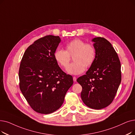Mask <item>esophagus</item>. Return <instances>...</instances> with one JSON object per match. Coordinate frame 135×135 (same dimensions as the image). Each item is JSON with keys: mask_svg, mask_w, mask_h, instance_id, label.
Listing matches in <instances>:
<instances>
[{"mask_svg": "<svg viewBox=\"0 0 135 135\" xmlns=\"http://www.w3.org/2000/svg\"><path fill=\"white\" fill-rule=\"evenodd\" d=\"M73 81H74V82H75L76 81H77V78H76L75 77H73Z\"/></svg>", "mask_w": 135, "mask_h": 135, "instance_id": "1", "label": "esophagus"}]
</instances>
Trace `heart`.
<instances>
[{
  "label": "heart",
  "instance_id": "obj_1",
  "mask_svg": "<svg viewBox=\"0 0 135 135\" xmlns=\"http://www.w3.org/2000/svg\"><path fill=\"white\" fill-rule=\"evenodd\" d=\"M96 50L91 44L85 43L79 38L74 39L67 43L65 51L57 50L54 53L56 61L64 68H67L73 57V63L69 64L67 72L77 75L83 72L85 67H90L95 60Z\"/></svg>",
  "mask_w": 135,
  "mask_h": 135
}]
</instances>
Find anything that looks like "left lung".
<instances>
[{
    "mask_svg": "<svg viewBox=\"0 0 135 135\" xmlns=\"http://www.w3.org/2000/svg\"><path fill=\"white\" fill-rule=\"evenodd\" d=\"M95 60L77 81L82 86L81 98L90 108L102 109L113 102L121 80V63L112 45L104 37L92 40Z\"/></svg>",
    "mask_w": 135,
    "mask_h": 135,
    "instance_id": "8db88e82",
    "label": "left lung"
}]
</instances>
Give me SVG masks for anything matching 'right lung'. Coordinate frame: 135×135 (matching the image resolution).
<instances>
[{"instance_id":"right-lung-1","label":"right lung","mask_w":135,"mask_h":135,"mask_svg":"<svg viewBox=\"0 0 135 135\" xmlns=\"http://www.w3.org/2000/svg\"><path fill=\"white\" fill-rule=\"evenodd\" d=\"M61 42L59 36L47 35L28 47L19 71V87L31 108L49 114L59 109L73 83L72 76L58 66L54 53Z\"/></svg>"}]
</instances>
